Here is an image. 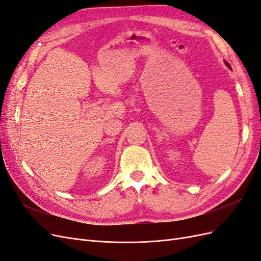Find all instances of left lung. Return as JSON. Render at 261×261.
Returning a JSON list of instances; mask_svg holds the SVG:
<instances>
[{
  "instance_id": "obj_1",
  "label": "left lung",
  "mask_w": 261,
  "mask_h": 261,
  "mask_svg": "<svg viewBox=\"0 0 261 261\" xmlns=\"http://www.w3.org/2000/svg\"><path fill=\"white\" fill-rule=\"evenodd\" d=\"M225 64H226V66H227V67H231V66H230V64H228L227 62H225Z\"/></svg>"
}]
</instances>
